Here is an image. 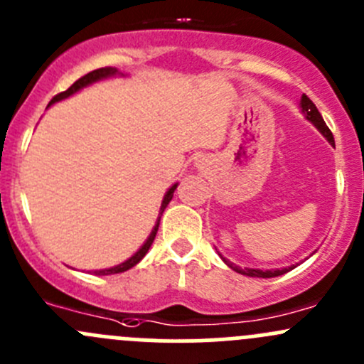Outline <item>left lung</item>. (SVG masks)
Returning a JSON list of instances; mask_svg holds the SVG:
<instances>
[{"label":"left lung","mask_w":364,"mask_h":364,"mask_svg":"<svg viewBox=\"0 0 364 364\" xmlns=\"http://www.w3.org/2000/svg\"><path fill=\"white\" fill-rule=\"evenodd\" d=\"M301 112H303L304 117H306L308 121H311V123H314V127L317 128V130L321 132V134L324 135V137L328 139L333 146H335V139H333L331 130H329L328 124H326L324 119H322L321 112L317 111L315 104L306 97V95H303V97H301ZM222 259H223V262H225L229 267H232L234 271H237V273H241V274H247V277H253V278H274V277H280V274H285L287 271L294 269L296 267V266H291V267H282V269H264V271L262 269H252V267H245V269H241V267L234 266L230 260H227L225 257H222Z\"/></svg>","instance_id":"left-lung-1"}]
</instances>
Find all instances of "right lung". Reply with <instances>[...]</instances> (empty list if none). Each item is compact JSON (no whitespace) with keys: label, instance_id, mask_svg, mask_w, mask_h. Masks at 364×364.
Listing matches in <instances>:
<instances>
[{"label":"right lung","instance_id":"right-lung-1","mask_svg":"<svg viewBox=\"0 0 364 364\" xmlns=\"http://www.w3.org/2000/svg\"><path fill=\"white\" fill-rule=\"evenodd\" d=\"M117 73H119V72H117V70H116V68H112V67H105V68L93 70V72H90V73H86V75H84V77H80L79 80H75V82H73L72 86H70L67 91H63V93L56 95V97H54L53 100L49 102V105L56 104V102H60V100H65V98L72 97L73 93H77V91H80V90H82V87L90 86V84H93V82H98V80H102V79H107V77L117 75ZM176 188H178V183H176V185H172L171 188L167 190V193H165V196H164V200H161V205H160V215H159V220H156L155 227H153L151 234H149V237H148V240H146V243L142 245V247L139 248V250L135 252L134 255L130 257V259L124 260V262L117 264V266H114V267H109V269L95 271V273H97V274H116V273H123V271H128V269H130V267H134L135 264L141 262L142 257H144L146 253H148L149 247H151L153 241H155L156 230H159V225H160L161 213L165 211V208H167V204L171 203V199H172V196H174V190H176Z\"/></svg>","mask_w":364,"mask_h":364}]
</instances>
